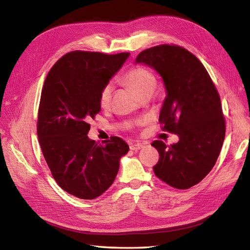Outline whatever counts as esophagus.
I'll use <instances>...</instances> for the list:
<instances>
[{
	"label": "esophagus",
	"instance_id": "34e87169",
	"mask_svg": "<svg viewBox=\"0 0 250 250\" xmlns=\"http://www.w3.org/2000/svg\"><path fill=\"white\" fill-rule=\"evenodd\" d=\"M144 148V145L143 144H132L130 146V149L133 151H138L140 149Z\"/></svg>",
	"mask_w": 250,
	"mask_h": 250
}]
</instances>
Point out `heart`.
<instances>
[{"mask_svg": "<svg viewBox=\"0 0 250 250\" xmlns=\"http://www.w3.org/2000/svg\"><path fill=\"white\" fill-rule=\"evenodd\" d=\"M125 81L131 86L139 97L146 93H153L155 88V77L150 70L142 66H135L131 68L125 76ZM114 85L108 82L101 89L99 96V104L101 106H106L111 101Z\"/></svg>", "mask_w": 250, "mask_h": 250, "instance_id": "b5f03b06", "label": "heart"}]
</instances>
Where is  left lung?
<instances>
[{
  "instance_id": "8db88e82",
  "label": "left lung",
  "mask_w": 250,
  "mask_h": 250,
  "mask_svg": "<svg viewBox=\"0 0 250 250\" xmlns=\"http://www.w3.org/2000/svg\"><path fill=\"white\" fill-rule=\"evenodd\" d=\"M135 63H144L161 75L167 96L159 113L163 130L180 140L167 146L155 140L159 153L155 175L176 189L200 183L216 163L225 138L219 93L206 68L181 46L163 44L143 50Z\"/></svg>"
}]
</instances>
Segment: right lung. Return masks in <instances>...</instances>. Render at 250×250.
Masks as SVG:
<instances>
[{
	"label": "right lung",
	"mask_w": 250,
	"mask_h": 250,
	"mask_svg": "<svg viewBox=\"0 0 250 250\" xmlns=\"http://www.w3.org/2000/svg\"><path fill=\"white\" fill-rule=\"evenodd\" d=\"M129 56L75 50L57 61L44 81L37 125L42 153L57 184L82 200L111 187L129 151L117 136L102 144L87 137L88 120L100 112L101 89Z\"/></svg>",
	"instance_id": "right-lung-1"
}]
</instances>
